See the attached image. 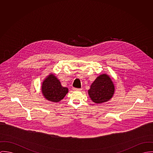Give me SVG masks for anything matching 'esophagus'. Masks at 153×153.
I'll use <instances>...</instances> for the list:
<instances>
[{
    "label": "esophagus",
    "mask_w": 153,
    "mask_h": 153,
    "mask_svg": "<svg viewBox=\"0 0 153 153\" xmlns=\"http://www.w3.org/2000/svg\"><path fill=\"white\" fill-rule=\"evenodd\" d=\"M82 88H73V90L74 91H81Z\"/></svg>",
    "instance_id": "obj_1"
}]
</instances>
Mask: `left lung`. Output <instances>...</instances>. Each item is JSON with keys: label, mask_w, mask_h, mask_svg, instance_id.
<instances>
[{"label": "left lung", "mask_w": 153, "mask_h": 153, "mask_svg": "<svg viewBox=\"0 0 153 153\" xmlns=\"http://www.w3.org/2000/svg\"><path fill=\"white\" fill-rule=\"evenodd\" d=\"M115 86L111 77L106 73L99 76L88 90L89 97L96 104L109 101L113 96Z\"/></svg>", "instance_id": "left-lung-1"}]
</instances>
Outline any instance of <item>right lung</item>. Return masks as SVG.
Instances as JSON below:
<instances>
[{
  "instance_id": "right-lung-1",
  "label": "right lung",
  "mask_w": 153,
  "mask_h": 153,
  "mask_svg": "<svg viewBox=\"0 0 153 153\" xmlns=\"http://www.w3.org/2000/svg\"><path fill=\"white\" fill-rule=\"evenodd\" d=\"M41 91L47 100L58 102L63 99L68 93V89L63 87L54 74L51 73L42 82Z\"/></svg>"
}]
</instances>
